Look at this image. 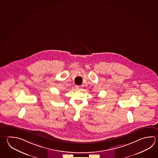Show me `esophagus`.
Instances as JSON below:
<instances>
[{
	"label": "esophagus",
	"instance_id": "34e87169",
	"mask_svg": "<svg viewBox=\"0 0 158 158\" xmlns=\"http://www.w3.org/2000/svg\"><path fill=\"white\" fill-rule=\"evenodd\" d=\"M75 88L77 90H81V86H80V85H76Z\"/></svg>",
	"mask_w": 158,
	"mask_h": 158
}]
</instances>
